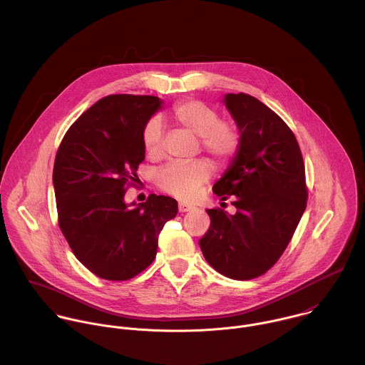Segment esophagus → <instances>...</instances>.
<instances>
[{
	"label": "esophagus",
	"instance_id": "obj_1",
	"mask_svg": "<svg viewBox=\"0 0 365 365\" xmlns=\"http://www.w3.org/2000/svg\"><path fill=\"white\" fill-rule=\"evenodd\" d=\"M194 207L192 205H190V204H185V202H180L178 204V210L180 212H190V210H192Z\"/></svg>",
	"mask_w": 365,
	"mask_h": 365
}]
</instances>
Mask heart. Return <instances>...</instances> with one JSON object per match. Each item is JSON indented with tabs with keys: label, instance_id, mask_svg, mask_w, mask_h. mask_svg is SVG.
I'll return each mask as SVG.
<instances>
[{
	"label": "heart",
	"instance_id": "heart-1",
	"mask_svg": "<svg viewBox=\"0 0 365 365\" xmlns=\"http://www.w3.org/2000/svg\"><path fill=\"white\" fill-rule=\"evenodd\" d=\"M173 120L200 139L201 149L213 160L222 163L233 156L240 145L237 129L220 120V115L200 101H182L171 109ZM143 146L149 156L161 150L163 125L158 118H152L143 128ZM210 177V165L204 160L190 163L173 161L157 173L158 187L181 200H192Z\"/></svg>",
	"mask_w": 365,
	"mask_h": 365
}]
</instances>
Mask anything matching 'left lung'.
Returning a JSON list of instances; mask_svg holds the SVG:
<instances>
[{
	"instance_id": "left-lung-1",
	"label": "left lung",
	"mask_w": 365,
	"mask_h": 365,
	"mask_svg": "<svg viewBox=\"0 0 365 365\" xmlns=\"http://www.w3.org/2000/svg\"><path fill=\"white\" fill-rule=\"evenodd\" d=\"M222 103L240 145L212 190L223 201L233 195L237 212L208 209L200 247L222 275L252 279L281 257L305 212V165L292 130L267 105L243 93L226 94Z\"/></svg>"
}]
</instances>
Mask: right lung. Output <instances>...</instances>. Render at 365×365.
<instances>
[{"label": "right lung", "mask_w": 365, "mask_h": 365, "mask_svg": "<svg viewBox=\"0 0 365 365\" xmlns=\"http://www.w3.org/2000/svg\"><path fill=\"white\" fill-rule=\"evenodd\" d=\"M161 104L150 96L101 98L70 126L56 155L58 226L77 260L108 281L148 268L163 226L178 212L174 198L156 194L142 204L125 202L145 160L143 128Z\"/></svg>", "instance_id": "right-lung-1"}]
</instances>
